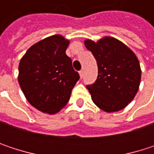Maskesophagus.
I'll return each mask as SVG.
<instances>
[{"mask_svg": "<svg viewBox=\"0 0 154 154\" xmlns=\"http://www.w3.org/2000/svg\"><path fill=\"white\" fill-rule=\"evenodd\" d=\"M79 76H80L81 78L83 77V76H84V71H83V70H80V71H79Z\"/></svg>", "mask_w": 154, "mask_h": 154, "instance_id": "1", "label": "esophagus"}]
</instances>
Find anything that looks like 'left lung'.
<instances>
[{
  "label": "left lung",
  "mask_w": 154,
  "mask_h": 154,
  "mask_svg": "<svg viewBox=\"0 0 154 154\" xmlns=\"http://www.w3.org/2000/svg\"><path fill=\"white\" fill-rule=\"evenodd\" d=\"M98 66L96 81L86 88L94 103L106 112L128 106L138 91L141 68L136 54L119 40L105 36L97 42L85 41Z\"/></svg>",
  "instance_id": "8db88e82"
}]
</instances>
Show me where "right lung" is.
Wrapping results in <instances>:
<instances>
[{
	"label": "right lung",
	"instance_id": "right-lung-1",
	"mask_svg": "<svg viewBox=\"0 0 154 154\" xmlns=\"http://www.w3.org/2000/svg\"><path fill=\"white\" fill-rule=\"evenodd\" d=\"M69 41L60 35L30 47L18 66V83L28 103L38 110L55 114L64 107L79 75L66 50Z\"/></svg>",
	"mask_w": 154,
	"mask_h": 154
}]
</instances>
